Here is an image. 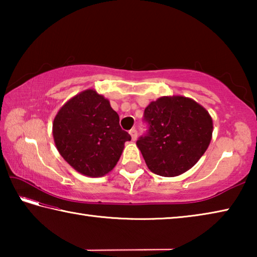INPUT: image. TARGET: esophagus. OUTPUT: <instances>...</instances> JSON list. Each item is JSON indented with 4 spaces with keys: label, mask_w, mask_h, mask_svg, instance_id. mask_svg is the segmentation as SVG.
Returning a JSON list of instances; mask_svg holds the SVG:
<instances>
[{
    "label": "esophagus",
    "mask_w": 257,
    "mask_h": 257,
    "mask_svg": "<svg viewBox=\"0 0 257 257\" xmlns=\"http://www.w3.org/2000/svg\"><path fill=\"white\" fill-rule=\"evenodd\" d=\"M129 134H130V136H132V139H133V141H136V139H137V130L134 128V129L130 130Z\"/></svg>",
    "instance_id": "obj_1"
}]
</instances>
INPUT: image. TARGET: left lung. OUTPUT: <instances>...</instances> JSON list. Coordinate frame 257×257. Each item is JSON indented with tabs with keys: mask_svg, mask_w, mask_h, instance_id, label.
<instances>
[{
	"mask_svg": "<svg viewBox=\"0 0 257 257\" xmlns=\"http://www.w3.org/2000/svg\"><path fill=\"white\" fill-rule=\"evenodd\" d=\"M144 116L150 129L138 139L137 147L155 175H182L198 162L210 145L212 116L189 97H160L147 105Z\"/></svg>",
	"mask_w": 257,
	"mask_h": 257,
	"instance_id": "obj_1",
	"label": "left lung"
}]
</instances>
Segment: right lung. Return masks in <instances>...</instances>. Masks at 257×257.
Here are the masks:
<instances>
[{
	"instance_id": "right-lung-1",
	"label": "right lung",
	"mask_w": 257,
	"mask_h": 257,
	"mask_svg": "<svg viewBox=\"0 0 257 257\" xmlns=\"http://www.w3.org/2000/svg\"><path fill=\"white\" fill-rule=\"evenodd\" d=\"M60 155L81 175L98 178L113 170L132 139L121 129L110 101L95 89L82 90L63 104L53 121Z\"/></svg>"
}]
</instances>
